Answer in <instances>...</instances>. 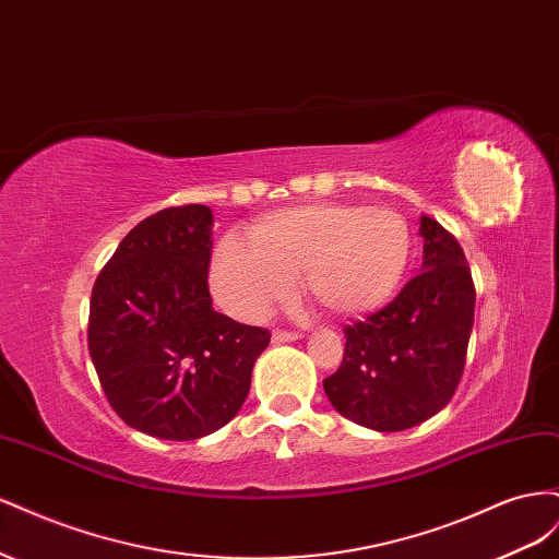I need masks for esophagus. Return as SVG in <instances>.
I'll return each instance as SVG.
<instances>
[{
	"label": "esophagus",
	"mask_w": 559,
	"mask_h": 559,
	"mask_svg": "<svg viewBox=\"0 0 559 559\" xmlns=\"http://www.w3.org/2000/svg\"><path fill=\"white\" fill-rule=\"evenodd\" d=\"M298 341V333H289V331H273V343L282 345V343H294Z\"/></svg>",
	"instance_id": "34e87169"
}]
</instances>
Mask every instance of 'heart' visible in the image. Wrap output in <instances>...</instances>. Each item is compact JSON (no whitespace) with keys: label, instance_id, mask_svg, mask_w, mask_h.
I'll return each mask as SVG.
<instances>
[{"label":"heart","instance_id":"b5f03b06","mask_svg":"<svg viewBox=\"0 0 559 559\" xmlns=\"http://www.w3.org/2000/svg\"><path fill=\"white\" fill-rule=\"evenodd\" d=\"M411 261V228L389 207L317 205L282 210L226 235L212 259L218 302L242 319H263L306 292L337 314L373 310L396 292Z\"/></svg>","mask_w":559,"mask_h":559}]
</instances>
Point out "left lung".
Returning <instances> with one entry per match:
<instances>
[{"label":"left lung","mask_w":559,"mask_h":559,"mask_svg":"<svg viewBox=\"0 0 559 559\" xmlns=\"http://www.w3.org/2000/svg\"><path fill=\"white\" fill-rule=\"evenodd\" d=\"M419 273L386 308L345 329L343 364L324 380L333 408L373 431H403L441 413L464 373L476 310L471 267L431 216H419Z\"/></svg>","instance_id":"1"}]
</instances>
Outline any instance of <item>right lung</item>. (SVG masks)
<instances>
[{
  "mask_svg": "<svg viewBox=\"0 0 559 559\" xmlns=\"http://www.w3.org/2000/svg\"><path fill=\"white\" fill-rule=\"evenodd\" d=\"M212 226L205 205L146 216L93 286L88 349L99 384L128 427L163 441L228 425L270 343L265 329L212 308Z\"/></svg>",
  "mask_w": 559,
  "mask_h": 559,
  "instance_id": "1",
  "label": "right lung"
}]
</instances>
